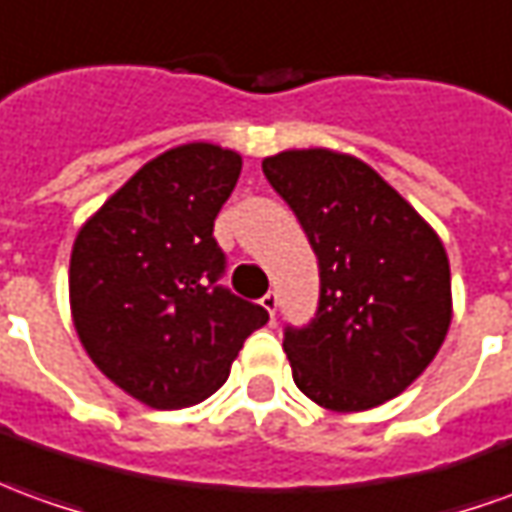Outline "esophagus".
<instances>
[{"label": "esophagus", "instance_id": "obj_1", "mask_svg": "<svg viewBox=\"0 0 512 512\" xmlns=\"http://www.w3.org/2000/svg\"><path fill=\"white\" fill-rule=\"evenodd\" d=\"M277 302H280V296H277V291H268L263 299H260V305H263V310H266L268 316L274 318V313H277Z\"/></svg>", "mask_w": 512, "mask_h": 512}]
</instances>
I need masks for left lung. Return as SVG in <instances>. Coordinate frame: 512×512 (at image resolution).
<instances>
[{"instance_id":"8db88e82","label":"left lung","mask_w":512,"mask_h":512,"mask_svg":"<svg viewBox=\"0 0 512 512\" xmlns=\"http://www.w3.org/2000/svg\"><path fill=\"white\" fill-rule=\"evenodd\" d=\"M318 257L316 318L285 330L296 388L360 413L424 374L452 324V271L438 232L360 157L285 149L263 160Z\"/></svg>"}]
</instances>
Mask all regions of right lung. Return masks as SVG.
I'll use <instances>...</instances> for the list:
<instances>
[{
    "label": "right lung",
    "instance_id": "obj_1",
    "mask_svg": "<svg viewBox=\"0 0 512 512\" xmlns=\"http://www.w3.org/2000/svg\"><path fill=\"white\" fill-rule=\"evenodd\" d=\"M244 160L194 141L152 157L85 221L69 263L74 330L94 366L132 399L199 405L230 377L260 305L216 285L224 252L213 221Z\"/></svg>",
    "mask_w": 512,
    "mask_h": 512
}]
</instances>
